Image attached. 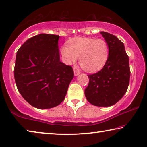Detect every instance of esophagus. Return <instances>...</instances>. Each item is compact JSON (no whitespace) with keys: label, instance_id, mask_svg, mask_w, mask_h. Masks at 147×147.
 Listing matches in <instances>:
<instances>
[{"label":"esophagus","instance_id":"34e87169","mask_svg":"<svg viewBox=\"0 0 147 147\" xmlns=\"http://www.w3.org/2000/svg\"><path fill=\"white\" fill-rule=\"evenodd\" d=\"M74 75H75V76H78V75H80V72L76 69H74Z\"/></svg>","mask_w":147,"mask_h":147}]
</instances>
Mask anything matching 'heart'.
<instances>
[{"label":"heart","instance_id":"obj_1","mask_svg":"<svg viewBox=\"0 0 147 147\" xmlns=\"http://www.w3.org/2000/svg\"><path fill=\"white\" fill-rule=\"evenodd\" d=\"M61 53L67 65L76 63L78 58L81 67L88 72H96L102 69L107 61L109 47L104 39L78 37L69 42V47L62 46Z\"/></svg>","mask_w":147,"mask_h":147}]
</instances>
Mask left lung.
I'll return each mask as SVG.
<instances>
[{"mask_svg": "<svg viewBox=\"0 0 147 147\" xmlns=\"http://www.w3.org/2000/svg\"><path fill=\"white\" fill-rule=\"evenodd\" d=\"M100 33L108 43L109 54L103 68L88 76L90 80L85 96L92 105L107 107L117 103L125 94L130 71L124 43L112 34L104 31Z\"/></svg>", "mask_w": 147, "mask_h": 147, "instance_id": "1", "label": "left lung"}]
</instances>
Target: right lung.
Masks as SVG:
<instances>
[{"mask_svg":"<svg viewBox=\"0 0 147 147\" xmlns=\"http://www.w3.org/2000/svg\"><path fill=\"white\" fill-rule=\"evenodd\" d=\"M59 36L42 33L30 38L17 52L14 76L17 89L33 107H55L65 99L74 74L60 61Z\"/></svg>","mask_w":147,"mask_h":147,"instance_id":"obj_1","label":"right lung"}]
</instances>
